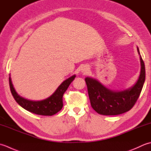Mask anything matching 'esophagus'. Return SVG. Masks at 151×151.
Instances as JSON below:
<instances>
[{
  "instance_id": "34e87169",
  "label": "esophagus",
  "mask_w": 151,
  "mask_h": 151,
  "mask_svg": "<svg viewBox=\"0 0 151 151\" xmlns=\"http://www.w3.org/2000/svg\"><path fill=\"white\" fill-rule=\"evenodd\" d=\"M88 68L87 66H84L82 67V68H81V72H82L83 73H84V74H86V73H87L88 72Z\"/></svg>"
}]
</instances>
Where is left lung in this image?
<instances>
[{"mask_svg":"<svg viewBox=\"0 0 151 151\" xmlns=\"http://www.w3.org/2000/svg\"><path fill=\"white\" fill-rule=\"evenodd\" d=\"M139 55L141 70L136 82L127 89L122 91L111 90L106 87L97 79L87 77V83L89 99L94 110L102 115H120L132 109L136 102L143 87L145 80V68Z\"/></svg>","mask_w":151,"mask_h":151,"instance_id":"8db88e82","label":"left lung"}]
</instances>
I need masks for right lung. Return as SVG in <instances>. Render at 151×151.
Returning a JSON list of instances; mask_svg holds the SVG:
<instances>
[{
    "label": "right lung",
    "instance_id": "add662e5",
    "mask_svg": "<svg viewBox=\"0 0 151 151\" xmlns=\"http://www.w3.org/2000/svg\"><path fill=\"white\" fill-rule=\"evenodd\" d=\"M76 77V75H73L64 80L50 96L44 100L38 101L26 99L18 94L12 84L10 74L9 77V83H10L11 93L15 100L23 108L39 115L52 116L56 114L62 109L63 106V94Z\"/></svg>",
    "mask_w": 151,
    "mask_h": 151
}]
</instances>
